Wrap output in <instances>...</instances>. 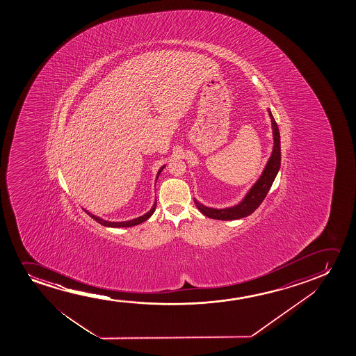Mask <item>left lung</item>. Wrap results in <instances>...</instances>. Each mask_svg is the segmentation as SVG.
Returning <instances> with one entry per match:
<instances>
[{
    "label": "left lung",
    "instance_id": "1",
    "mask_svg": "<svg viewBox=\"0 0 356 356\" xmlns=\"http://www.w3.org/2000/svg\"><path fill=\"white\" fill-rule=\"evenodd\" d=\"M268 115L271 118L273 134V149L268 164L264 169L263 174L259 180L254 184L253 187L248 191L243 200L234 207L225 208V209H215L205 205L200 204L198 200H195V205L202 214L215 220H237L245 218L258 209L259 205L263 203L268 191L273 186L275 177L277 175L280 166H281V141H280V130L277 122H275L273 114L268 109Z\"/></svg>",
    "mask_w": 356,
    "mask_h": 356
}]
</instances>
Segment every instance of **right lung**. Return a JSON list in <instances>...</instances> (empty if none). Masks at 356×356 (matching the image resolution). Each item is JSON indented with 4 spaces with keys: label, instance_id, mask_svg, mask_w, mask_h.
I'll use <instances>...</instances> for the list:
<instances>
[{
    "label": "right lung",
    "instance_id": "1",
    "mask_svg": "<svg viewBox=\"0 0 356 356\" xmlns=\"http://www.w3.org/2000/svg\"><path fill=\"white\" fill-rule=\"evenodd\" d=\"M165 168V165L161 166L159 171H158V174H156V179H158V176L161 175V170ZM156 200L154 202V204L152 207V209L149 211H147L146 214L142 215V216H138L136 219L129 220V221H119V222H114V221H107V220L101 219V218H98L96 215L91 214L90 211L88 210H85V213H88L91 218H92L95 221H97L98 224L103 225V226H107V227H131V226H136V225H140L143 222V221H146L147 219H149L151 218L152 214L154 213V210H156Z\"/></svg>",
    "mask_w": 356,
    "mask_h": 356
}]
</instances>
